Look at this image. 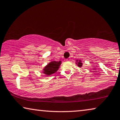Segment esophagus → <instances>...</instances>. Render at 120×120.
<instances>
[{"label": "esophagus", "instance_id": "esophagus-1", "mask_svg": "<svg viewBox=\"0 0 120 120\" xmlns=\"http://www.w3.org/2000/svg\"><path fill=\"white\" fill-rule=\"evenodd\" d=\"M67 61H69L70 60V58H68V59H67Z\"/></svg>", "mask_w": 120, "mask_h": 120}]
</instances>
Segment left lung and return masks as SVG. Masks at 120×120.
I'll list each match as a JSON object with an SVG mask.
<instances>
[{"label": "left lung", "mask_w": 120, "mask_h": 120, "mask_svg": "<svg viewBox=\"0 0 120 120\" xmlns=\"http://www.w3.org/2000/svg\"><path fill=\"white\" fill-rule=\"evenodd\" d=\"M77 66H79V67H81L82 66V64L81 63V61H79V62H78V65Z\"/></svg>", "instance_id": "obj_1"}]
</instances>
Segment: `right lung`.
Listing matches in <instances>:
<instances>
[{"mask_svg":"<svg viewBox=\"0 0 120 120\" xmlns=\"http://www.w3.org/2000/svg\"><path fill=\"white\" fill-rule=\"evenodd\" d=\"M61 64V61H59L58 62L53 61L50 62V64L45 67L44 70V73L46 75H51L56 72L58 70L59 66Z\"/></svg>","mask_w":120,"mask_h":120,"instance_id":"add662e5","label":"right lung"}]
</instances>
